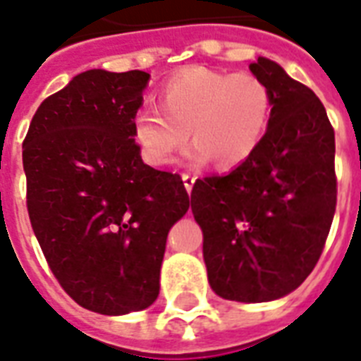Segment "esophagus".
I'll return each instance as SVG.
<instances>
[{"label": "esophagus", "mask_w": 361, "mask_h": 361, "mask_svg": "<svg viewBox=\"0 0 361 361\" xmlns=\"http://www.w3.org/2000/svg\"><path fill=\"white\" fill-rule=\"evenodd\" d=\"M181 180H183V185H185L187 191L191 192L192 185H195V181H197V176L191 174V172H183V174H181Z\"/></svg>", "instance_id": "1"}]
</instances>
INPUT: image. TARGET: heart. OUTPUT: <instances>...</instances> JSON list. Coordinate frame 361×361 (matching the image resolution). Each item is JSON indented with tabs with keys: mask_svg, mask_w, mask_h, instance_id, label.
Masks as SVG:
<instances>
[{
	"mask_svg": "<svg viewBox=\"0 0 361 361\" xmlns=\"http://www.w3.org/2000/svg\"><path fill=\"white\" fill-rule=\"evenodd\" d=\"M159 97L164 115L146 106L133 116L135 142L153 166L170 163L189 135L191 161L236 169L257 152L271 116L268 84L247 71L187 67L164 82Z\"/></svg>",
	"mask_w": 361,
	"mask_h": 361,
	"instance_id": "b5f03b06",
	"label": "heart"
}]
</instances>
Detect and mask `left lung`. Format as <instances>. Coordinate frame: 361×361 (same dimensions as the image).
<instances>
[{"mask_svg":"<svg viewBox=\"0 0 361 361\" xmlns=\"http://www.w3.org/2000/svg\"><path fill=\"white\" fill-rule=\"evenodd\" d=\"M271 92L257 152L226 176L197 180L191 209L215 294L271 302L319 262L337 204L336 135L313 90L268 58L249 65Z\"/></svg>","mask_w":361,"mask_h":361,"instance_id":"left-lung-1","label":"left lung"}]
</instances>
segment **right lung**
<instances>
[{"instance_id":"1","label":"right lung","mask_w":361,"mask_h":361,"mask_svg":"<svg viewBox=\"0 0 361 361\" xmlns=\"http://www.w3.org/2000/svg\"><path fill=\"white\" fill-rule=\"evenodd\" d=\"M149 75L92 69L47 97L24 138L27 214L48 266L84 309L127 314L159 296L166 236L189 209L178 174L133 136Z\"/></svg>"}]
</instances>
